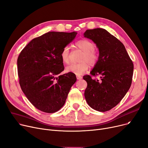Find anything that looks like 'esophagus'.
Returning <instances> with one entry per match:
<instances>
[{"mask_svg":"<svg viewBox=\"0 0 148 148\" xmlns=\"http://www.w3.org/2000/svg\"><path fill=\"white\" fill-rule=\"evenodd\" d=\"M82 76H79V75H77V80H81L82 79Z\"/></svg>","mask_w":148,"mask_h":148,"instance_id":"34e87169","label":"esophagus"}]
</instances>
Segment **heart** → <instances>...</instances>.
Masks as SVG:
<instances>
[{
	"label": "heart",
	"mask_w": 148,
	"mask_h": 148,
	"mask_svg": "<svg viewBox=\"0 0 148 148\" xmlns=\"http://www.w3.org/2000/svg\"><path fill=\"white\" fill-rule=\"evenodd\" d=\"M75 46L83 52V55L81 59V63H73L66 67L67 73H73L77 75L83 74L89 68V64L94 66L98 61V54L93 50L94 44L88 40L82 39L75 43ZM60 57L62 62L65 63H69V48L65 47L63 48L60 54Z\"/></svg>",
	"instance_id": "1"
}]
</instances>
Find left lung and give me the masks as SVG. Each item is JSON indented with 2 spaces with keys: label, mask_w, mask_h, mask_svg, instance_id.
<instances>
[{
  "label": "left lung",
  "mask_w": 148,
  "mask_h": 148,
  "mask_svg": "<svg viewBox=\"0 0 148 148\" xmlns=\"http://www.w3.org/2000/svg\"><path fill=\"white\" fill-rule=\"evenodd\" d=\"M83 35L99 49L98 61L90 74L100 75L99 80L83 76L88 84L85 97L90 107L105 112L119 103L130 89L134 65L123 44L106 29H88Z\"/></svg>",
  "instance_id": "left-lung-1"
}]
</instances>
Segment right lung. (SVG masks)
Wrapping results in <instances>:
<instances>
[{"instance_id":"1","label":"right lung","mask_w":148,"mask_h":148,"mask_svg":"<svg viewBox=\"0 0 148 148\" xmlns=\"http://www.w3.org/2000/svg\"><path fill=\"white\" fill-rule=\"evenodd\" d=\"M77 33L51 31L32 40L19 54L17 70L23 92L37 109L53 113L64 105L77 80L73 73L57 77L64 70L62 50Z\"/></svg>"}]
</instances>
